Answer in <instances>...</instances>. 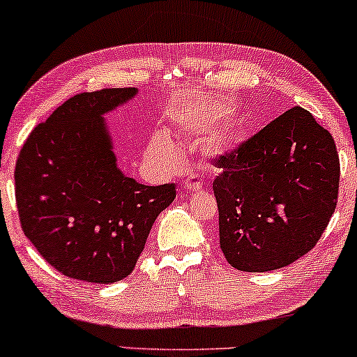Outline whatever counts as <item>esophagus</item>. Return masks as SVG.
I'll return each instance as SVG.
<instances>
[{
    "instance_id": "esophagus-1",
    "label": "esophagus",
    "mask_w": 357,
    "mask_h": 357,
    "mask_svg": "<svg viewBox=\"0 0 357 357\" xmlns=\"http://www.w3.org/2000/svg\"><path fill=\"white\" fill-rule=\"evenodd\" d=\"M184 188H186L189 192L197 191V189L202 188V179L197 178L196 174L189 176V178H186V181H184Z\"/></svg>"
}]
</instances>
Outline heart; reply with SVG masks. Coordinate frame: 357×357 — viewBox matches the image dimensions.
Listing matches in <instances>:
<instances>
[{"instance_id": "heart-1", "label": "heart", "mask_w": 357, "mask_h": 357, "mask_svg": "<svg viewBox=\"0 0 357 357\" xmlns=\"http://www.w3.org/2000/svg\"><path fill=\"white\" fill-rule=\"evenodd\" d=\"M215 119H212L214 121ZM150 156L153 158H158V160H163V161H169V163H173V161L178 160V150H176V146L173 145V142L166 137L163 133H158L153 137L151 143H150Z\"/></svg>"}]
</instances>
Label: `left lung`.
Here are the masks:
<instances>
[{
	"label": "left lung",
	"mask_w": 357,
	"mask_h": 357,
	"mask_svg": "<svg viewBox=\"0 0 357 357\" xmlns=\"http://www.w3.org/2000/svg\"><path fill=\"white\" fill-rule=\"evenodd\" d=\"M219 242L242 272H270L317 245L336 209L340 156L331 133L291 107L215 158Z\"/></svg>",
	"instance_id": "obj_1"
}]
</instances>
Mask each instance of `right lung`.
Listing matches in <instances>:
<instances>
[{
	"mask_svg": "<svg viewBox=\"0 0 357 357\" xmlns=\"http://www.w3.org/2000/svg\"><path fill=\"white\" fill-rule=\"evenodd\" d=\"M135 89L70 97L31 132L15 169L24 236L51 267L90 283L133 272L153 224L176 197L174 183L145 186L116 168L102 115Z\"/></svg>",
	"mask_w": 357,
	"mask_h": 357,
	"instance_id": "add662e5",
	"label": "right lung"
}]
</instances>
